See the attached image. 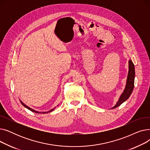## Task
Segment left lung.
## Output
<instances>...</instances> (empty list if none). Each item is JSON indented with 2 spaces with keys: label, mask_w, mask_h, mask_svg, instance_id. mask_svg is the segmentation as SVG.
I'll use <instances>...</instances> for the list:
<instances>
[{
  "label": "left lung",
  "mask_w": 150,
  "mask_h": 150,
  "mask_svg": "<svg viewBox=\"0 0 150 150\" xmlns=\"http://www.w3.org/2000/svg\"><path fill=\"white\" fill-rule=\"evenodd\" d=\"M128 62H129V71H128V76H127L126 87L125 88L123 92L120 97L119 101H117L116 105L112 109L117 108L118 106H119L120 105H122L123 102H125L130 97L131 94L132 93V92L133 91L134 86L135 69H134V65L133 62L131 60H129Z\"/></svg>",
  "instance_id": "left-lung-1"
}]
</instances>
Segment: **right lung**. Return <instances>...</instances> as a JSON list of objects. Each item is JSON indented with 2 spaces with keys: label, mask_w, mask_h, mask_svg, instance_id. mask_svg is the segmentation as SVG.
I'll list each match as a JSON object with an SVG mask.
<instances>
[{
  "label": "right lung",
  "mask_w": 150,
  "mask_h": 150,
  "mask_svg": "<svg viewBox=\"0 0 150 150\" xmlns=\"http://www.w3.org/2000/svg\"><path fill=\"white\" fill-rule=\"evenodd\" d=\"M21 103H22V105L23 106H24V107H25L26 108H27L28 109H29V110H30V111H32V112H35V113H39V114H40V113H42V114H45V113H47V112H51V111H53V109H51L50 110V111H48V112H38V111H35V110H33V109H31V108H29L28 106H27V105H25L24 103H22V102L21 101Z\"/></svg>",
  "instance_id": "1"
}]
</instances>
